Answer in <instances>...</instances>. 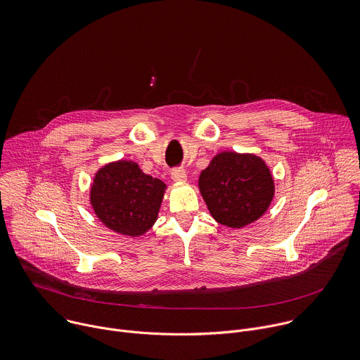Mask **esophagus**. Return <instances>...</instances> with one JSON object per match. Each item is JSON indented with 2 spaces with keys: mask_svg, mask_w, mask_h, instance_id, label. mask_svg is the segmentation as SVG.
<instances>
[{
  "mask_svg": "<svg viewBox=\"0 0 360 360\" xmlns=\"http://www.w3.org/2000/svg\"><path fill=\"white\" fill-rule=\"evenodd\" d=\"M172 179L177 183H183L187 180V173L184 169H174L172 170Z\"/></svg>",
  "mask_w": 360,
  "mask_h": 360,
  "instance_id": "1",
  "label": "esophagus"
}]
</instances>
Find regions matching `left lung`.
Segmentation results:
<instances>
[{
	"label": "left lung",
	"instance_id": "1",
	"mask_svg": "<svg viewBox=\"0 0 360 360\" xmlns=\"http://www.w3.org/2000/svg\"><path fill=\"white\" fill-rule=\"evenodd\" d=\"M198 188L211 217L230 229H243L268 210L275 184L265 162L252 153L221 152L200 173Z\"/></svg>",
	"mask_w": 360,
	"mask_h": 360
}]
</instances>
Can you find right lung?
Listing matches in <instances>:
<instances>
[{
    "mask_svg": "<svg viewBox=\"0 0 360 360\" xmlns=\"http://www.w3.org/2000/svg\"><path fill=\"white\" fill-rule=\"evenodd\" d=\"M166 188L162 180L143 173L133 160H117L96 172L89 201L105 227L134 238L155 226Z\"/></svg>",
    "mask_w": 360,
    "mask_h": 360,
    "instance_id": "right-lung-1",
    "label": "right lung"
}]
</instances>
